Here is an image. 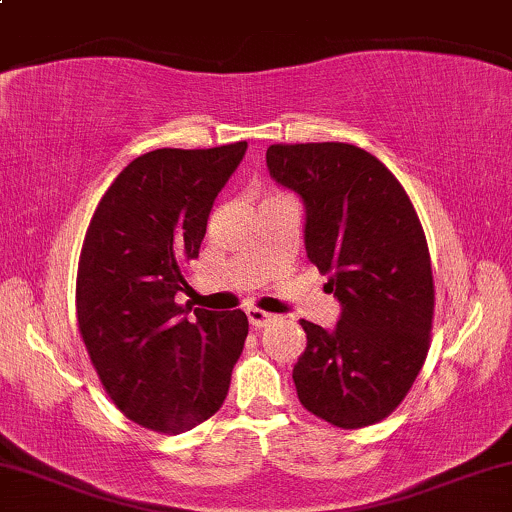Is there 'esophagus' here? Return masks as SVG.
Masks as SVG:
<instances>
[{
  "label": "esophagus",
  "mask_w": 512,
  "mask_h": 512,
  "mask_svg": "<svg viewBox=\"0 0 512 512\" xmlns=\"http://www.w3.org/2000/svg\"><path fill=\"white\" fill-rule=\"evenodd\" d=\"M274 319H276L274 315H269V312H264V310H257V307H250L248 310V322L252 329H264V326L272 324Z\"/></svg>",
  "instance_id": "1"
}]
</instances>
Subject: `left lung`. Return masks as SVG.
<instances>
[{
  "label": "left lung",
  "instance_id": "left-lung-1",
  "mask_svg": "<svg viewBox=\"0 0 512 512\" xmlns=\"http://www.w3.org/2000/svg\"><path fill=\"white\" fill-rule=\"evenodd\" d=\"M267 166L303 197L307 257L341 303L331 331L300 322V403L341 429L377 424L408 396L432 336L434 276L420 217L398 178L355 145H272Z\"/></svg>",
  "mask_w": 512,
  "mask_h": 512
}]
</instances>
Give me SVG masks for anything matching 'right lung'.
<instances>
[{
	"label": "right lung",
	"mask_w": 512,
	"mask_h": 512,
	"mask_svg": "<svg viewBox=\"0 0 512 512\" xmlns=\"http://www.w3.org/2000/svg\"><path fill=\"white\" fill-rule=\"evenodd\" d=\"M248 143L133 159L102 195L78 260L76 315L104 391L128 420L159 434L197 427L224 405L248 336L245 312L174 303L188 288L214 197Z\"/></svg>",
	"instance_id": "1"
}]
</instances>
